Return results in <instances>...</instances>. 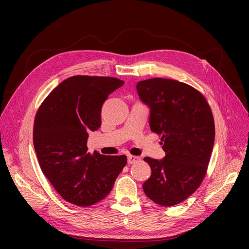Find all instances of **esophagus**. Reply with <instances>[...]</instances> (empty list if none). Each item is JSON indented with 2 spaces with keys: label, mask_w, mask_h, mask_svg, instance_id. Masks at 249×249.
Listing matches in <instances>:
<instances>
[{
  "label": "esophagus",
  "mask_w": 249,
  "mask_h": 249,
  "mask_svg": "<svg viewBox=\"0 0 249 249\" xmlns=\"http://www.w3.org/2000/svg\"><path fill=\"white\" fill-rule=\"evenodd\" d=\"M139 160H140V158H138L136 156H132V155L127 156V163H129V164H134V163L138 162Z\"/></svg>",
  "instance_id": "1"
}]
</instances>
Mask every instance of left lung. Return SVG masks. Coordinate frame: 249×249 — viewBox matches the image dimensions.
<instances>
[{
	"label": "left lung",
	"mask_w": 249,
	"mask_h": 249,
	"mask_svg": "<svg viewBox=\"0 0 249 249\" xmlns=\"http://www.w3.org/2000/svg\"><path fill=\"white\" fill-rule=\"evenodd\" d=\"M140 100L149 107L150 130L161 137L165 157H145L152 176L143 191L160 206L178 205L195 192L206 176L214 145L212 111L199 91L176 80L138 82Z\"/></svg>",
	"instance_id": "obj_1"
}]
</instances>
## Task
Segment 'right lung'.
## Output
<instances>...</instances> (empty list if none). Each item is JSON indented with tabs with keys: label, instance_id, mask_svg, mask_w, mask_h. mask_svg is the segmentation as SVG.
<instances>
[{
	"label": "right lung",
	"instance_id": "obj_1",
	"mask_svg": "<svg viewBox=\"0 0 249 249\" xmlns=\"http://www.w3.org/2000/svg\"><path fill=\"white\" fill-rule=\"evenodd\" d=\"M124 82L111 77L73 76L64 80L36 113L33 143L43 175L72 205L88 207L112 190L126 157L87 153L90 131L101 126V110Z\"/></svg>",
	"mask_w": 249,
	"mask_h": 249
}]
</instances>
